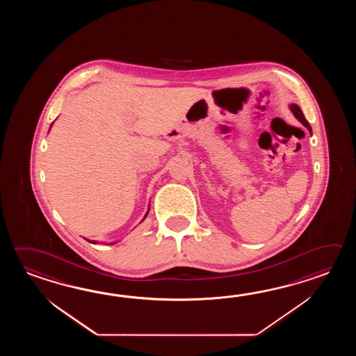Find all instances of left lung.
<instances>
[{"label": "left lung", "mask_w": 356, "mask_h": 356, "mask_svg": "<svg viewBox=\"0 0 356 356\" xmlns=\"http://www.w3.org/2000/svg\"><path fill=\"white\" fill-rule=\"evenodd\" d=\"M290 111H291L293 114L296 115V120L300 122L304 127H307V129H308V131L310 132V135H312V127H310V124L308 123V121L305 120V117H304V114H302V111H300L299 106H296V104H290Z\"/></svg>", "instance_id": "obj_1"}]
</instances>
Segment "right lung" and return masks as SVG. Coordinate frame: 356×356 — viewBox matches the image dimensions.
<instances>
[{"label":"right lung","mask_w":356,"mask_h":356,"mask_svg":"<svg viewBox=\"0 0 356 356\" xmlns=\"http://www.w3.org/2000/svg\"><path fill=\"white\" fill-rule=\"evenodd\" d=\"M52 124H54V123H52ZM52 124H51V127H52ZM51 127H49V129H51ZM149 211H150V204H149V209H147V211H146V213H145L144 219L141 220V222H143V221L146 219V216H147ZM86 241H88V242L94 243V244H97V243H98L97 241H89V239H86ZM115 243L117 242H111L109 244H111V245H113V244H115Z\"/></svg>","instance_id":"obj_1"}]
</instances>
